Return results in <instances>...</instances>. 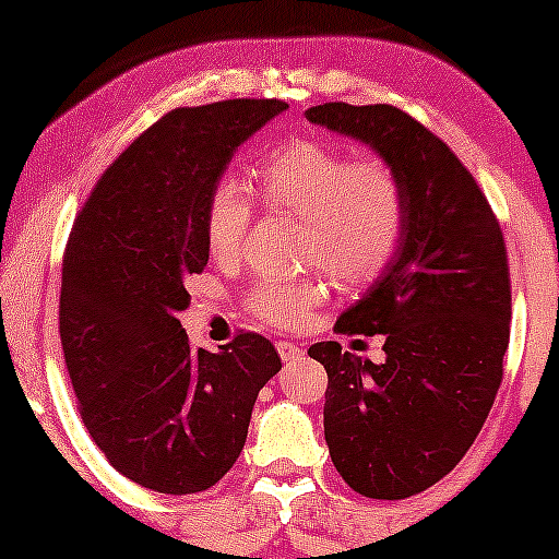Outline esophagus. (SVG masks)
<instances>
[{
    "label": "esophagus",
    "instance_id": "34e87169",
    "mask_svg": "<svg viewBox=\"0 0 559 559\" xmlns=\"http://www.w3.org/2000/svg\"><path fill=\"white\" fill-rule=\"evenodd\" d=\"M275 348H278V354L284 362H297V359H302V354H306L300 346H297V343H289V341H278L275 343Z\"/></svg>",
    "mask_w": 559,
    "mask_h": 559
}]
</instances>
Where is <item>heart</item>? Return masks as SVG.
I'll list each match as a JSON object with an SVG mask.
<instances>
[{
	"mask_svg": "<svg viewBox=\"0 0 559 559\" xmlns=\"http://www.w3.org/2000/svg\"><path fill=\"white\" fill-rule=\"evenodd\" d=\"M259 197L267 207L302 218V262L324 270L343 289L373 284L397 257L408 224V200L397 170L379 156L352 159L321 140H292L259 162ZM253 191L222 175L205 200L207 251L218 262L240 253L253 224ZM324 300L316 278H262L248 289L246 308L262 324L292 330Z\"/></svg>",
	"mask_w": 559,
	"mask_h": 559,
	"instance_id": "b5f03b06",
	"label": "heart"
}]
</instances>
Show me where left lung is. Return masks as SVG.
<instances>
[{
	"instance_id": "left-lung-1",
	"label": "left lung",
	"mask_w": 559,
	"mask_h": 559,
	"mask_svg": "<svg viewBox=\"0 0 559 559\" xmlns=\"http://www.w3.org/2000/svg\"><path fill=\"white\" fill-rule=\"evenodd\" d=\"M311 123L362 140L405 186L397 257L341 335H384L381 365L337 341L308 348L326 370L324 438L354 492L403 500L441 481L481 432L503 381L511 273L503 229L438 134L392 105L326 103Z\"/></svg>"
}]
</instances>
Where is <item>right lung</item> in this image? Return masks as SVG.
I'll return each mask as SVG.
<instances>
[{"label": "right lung", "instance_id": "obj_1", "mask_svg": "<svg viewBox=\"0 0 559 559\" xmlns=\"http://www.w3.org/2000/svg\"><path fill=\"white\" fill-rule=\"evenodd\" d=\"M284 99L178 107L103 173L61 264L59 335L78 411L118 473L165 495L205 492L235 465L259 389L281 370L267 337L240 330L191 348L186 278L207 264L202 216L235 148Z\"/></svg>", "mask_w": 559, "mask_h": 559}]
</instances>
